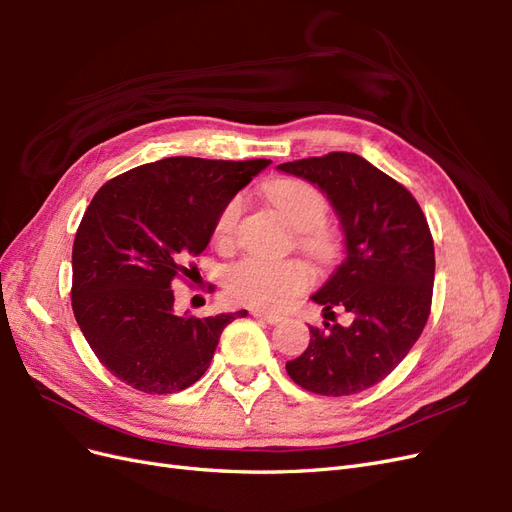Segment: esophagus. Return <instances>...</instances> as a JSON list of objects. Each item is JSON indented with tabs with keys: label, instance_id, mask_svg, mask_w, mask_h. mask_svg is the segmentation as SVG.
I'll list each match as a JSON object with an SVG mask.
<instances>
[{
	"label": "esophagus",
	"instance_id": "34e87169",
	"mask_svg": "<svg viewBox=\"0 0 512 512\" xmlns=\"http://www.w3.org/2000/svg\"><path fill=\"white\" fill-rule=\"evenodd\" d=\"M252 316H254V318H258V320H265V322H269V324H277V322H282V320H284V316H280V314L258 312V309H254V312H252Z\"/></svg>",
	"mask_w": 512,
	"mask_h": 512
}]
</instances>
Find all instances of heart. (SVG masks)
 Returning <instances> with one entry per match:
<instances>
[{
    "mask_svg": "<svg viewBox=\"0 0 512 512\" xmlns=\"http://www.w3.org/2000/svg\"><path fill=\"white\" fill-rule=\"evenodd\" d=\"M267 198L277 207L290 226L301 230V243L316 254L333 250L331 232L320 226L327 218L329 203L316 185L301 179H277L265 188ZM241 213L239 198L220 211L215 220L213 237L220 245H230L235 237ZM314 282V271L303 260L269 262L260 258H243L228 267L224 288L230 301L256 309H280Z\"/></svg>",
    "mask_w": 512,
    "mask_h": 512,
    "instance_id": "b5f03b06",
    "label": "heart"
}]
</instances>
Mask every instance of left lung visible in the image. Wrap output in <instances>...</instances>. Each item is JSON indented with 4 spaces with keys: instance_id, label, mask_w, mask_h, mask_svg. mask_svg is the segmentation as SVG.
Instances as JSON below:
<instances>
[{
    "instance_id": "1",
    "label": "left lung",
    "mask_w": 512,
    "mask_h": 512,
    "mask_svg": "<svg viewBox=\"0 0 512 512\" xmlns=\"http://www.w3.org/2000/svg\"><path fill=\"white\" fill-rule=\"evenodd\" d=\"M327 194L344 230L346 258L312 301L324 316L344 307L350 327H309V346L288 376L327 397L361 393L384 380L421 337L431 309L433 239L416 198L356 153L333 151L277 166Z\"/></svg>"
}]
</instances>
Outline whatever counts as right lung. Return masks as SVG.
<instances>
[{
  "mask_svg": "<svg viewBox=\"0 0 512 512\" xmlns=\"http://www.w3.org/2000/svg\"><path fill=\"white\" fill-rule=\"evenodd\" d=\"M271 160L164 158L136 166L91 198L72 247L74 318L100 363L149 395L205 374L226 324L247 316H177L170 282L194 271L215 220Z\"/></svg>",
  "mask_w": 512,
  "mask_h": 512,
  "instance_id": "right-lung-1",
  "label": "right lung"
}]
</instances>
